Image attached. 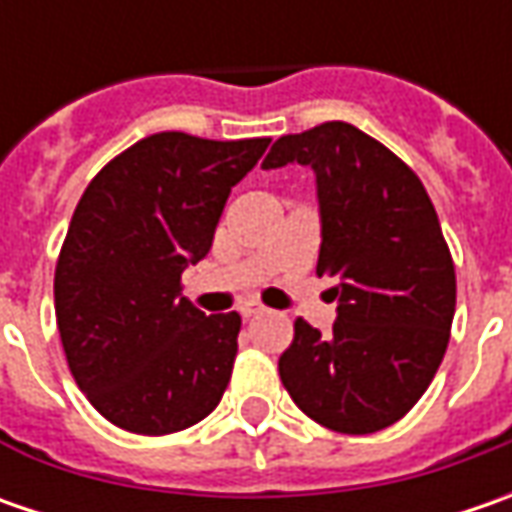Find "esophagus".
<instances>
[{"mask_svg":"<svg viewBox=\"0 0 512 512\" xmlns=\"http://www.w3.org/2000/svg\"><path fill=\"white\" fill-rule=\"evenodd\" d=\"M239 313H242V319H253V316L265 313V307L259 305V302H242V305H239Z\"/></svg>","mask_w":512,"mask_h":512,"instance_id":"34e87169","label":"esophagus"}]
</instances>
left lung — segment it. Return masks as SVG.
<instances>
[{"label": "left lung", "mask_w": 512, "mask_h": 512, "mask_svg": "<svg viewBox=\"0 0 512 512\" xmlns=\"http://www.w3.org/2000/svg\"><path fill=\"white\" fill-rule=\"evenodd\" d=\"M316 173L319 276L339 302L333 336L296 319L279 376L313 422L364 436L396 424L430 387L456 313V267L419 176L382 142L325 122L273 142L262 168Z\"/></svg>", "instance_id": "left-lung-1"}]
</instances>
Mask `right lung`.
<instances>
[{
  "instance_id": "1",
  "label": "right lung",
  "mask_w": 512,
  "mask_h": 512,
  "mask_svg": "<svg viewBox=\"0 0 512 512\" xmlns=\"http://www.w3.org/2000/svg\"><path fill=\"white\" fill-rule=\"evenodd\" d=\"M267 145L165 130L110 159L85 187L53 299L70 373L110 424L168 436L222 399L242 319L190 305L182 273L207 256L230 187Z\"/></svg>"
}]
</instances>
